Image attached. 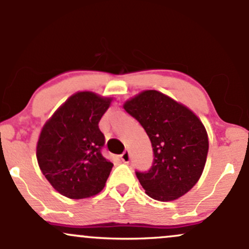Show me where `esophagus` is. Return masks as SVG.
Masks as SVG:
<instances>
[{"instance_id": "34e87169", "label": "esophagus", "mask_w": 249, "mask_h": 249, "mask_svg": "<svg viewBox=\"0 0 249 249\" xmlns=\"http://www.w3.org/2000/svg\"><path fill=\"white\" fill-rule=\"evenodd\" d=\"M121 159H122L123 162L130 161V152H128V150H125L124 152L121 154Z\"/></svg>"}]
</instances>
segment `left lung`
<instances>
[{
	"instance_id": "8db88e82",
	"label": "left lung",
	"mask_w": 249,
	"mask_h": 249,
	"mask_svg": "<svg viewBox=\"0 0 249 249\" xmlns=\"http://www.w3.org/2000/svg\"><path fill=\"white\" fill-rule=\"evenodd\" d=\"M141 123L153 148L147 172H136L148 196L172 201L198 182L208 153L204 124L190 108L157 90H145L123 105Z\"/></svg>"
}]
</instances>
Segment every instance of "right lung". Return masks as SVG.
Returning <instances> with one entry per match:
<instances>
[{
	"label": "right lung",
	"instance_id": "1",
	"mask_svg": "<svg viewBox=\"0 0 249 249\" xmlns=\"http://www.w3.org/2000/svg\"><path fill=\"white\" fill-rule=\"evenodd\" d=\"M111 102L91 91L76 92L42 128L37 161L51 186L67 198H89L105 186L113 164L102 156L105 137L98 123Z\"/></svg>",
	"mask_w": 249,
	"mask_h": 249
}]
</instances>
